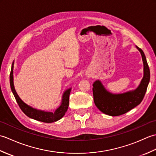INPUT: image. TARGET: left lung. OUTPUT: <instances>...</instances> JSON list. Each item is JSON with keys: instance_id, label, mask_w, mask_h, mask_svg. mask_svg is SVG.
Returning <instances> with one entry per match:
<instances>
[{"instance_id": "obj_1", "label": "left lung", "mask_w": 156, "mask_h": 156, "mask_svg": "<svg viewBox=\"0 0 156 156\" xmlns=\"http://www.w3.org/2000/svg\"><path fill=\"white\" fill-rule=\"evenodd\" d=\"M136 47L141 53L144 66V78L137 89L123 94H112L105 90L100 81H96L93 84L94 104L106 115L112 117L123 115L140 105L144 98L150 82V71L143 50Z\"/></svg>"}]
</instances>
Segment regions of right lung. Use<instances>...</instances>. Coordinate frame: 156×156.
I'll use <instances>...</instances> for the list:
<instances>
[{
	"mask_svg": "<svg viewBox=\"0 0 156 156\" xmlns=\"http://www.w3.org/2000/svg\"><path fill=\"white\" fill-rule=\"evenodd\" d=\"M13 65H14V63H12L11 73H10V84H11V90L12 92L13 95H14V97L16 99V101L18 103L20 108L21 109V111L24 112L27 117L39 121L47 122V123L57 121L64 117V115H65L66 112L67 111L68 108L69 97V94H70L71 88L68 89V90H67L64 92V95H63L61 105L59 106L54 112H45L37 110V109H35L34 108L29 107L27 105H26L25 102H23L21 101V99L19 98L18 94H16V92L15 90L14 84H13Z\"/></svg>",
	"mask_w": 156,
	"mask_h": 156,
	"instance_id": "add662e5",
	"label": "right lung"
}]
</instances>
